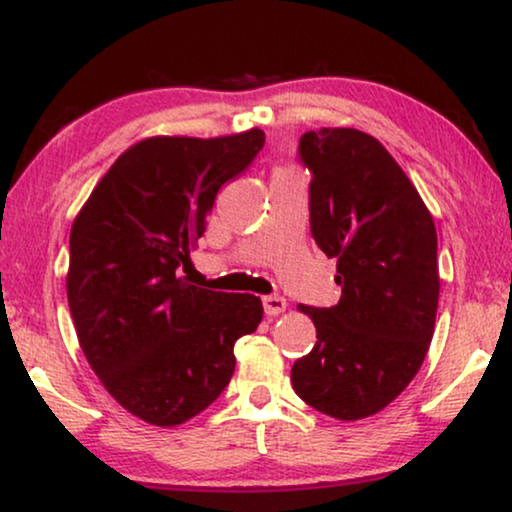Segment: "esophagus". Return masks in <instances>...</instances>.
<instances>
[{"label":"esophagus","mask_w":512,"mask_h":512,"mask_svg":"<svg viewBox=\"0 0 512 512\" xmlns=\"http://www.w3.org/2000/svg\"><path fill=\"white\" fill-rule=\"evenodd\" d=\"M263 310L268 317H277V314H282L286 310V300L282 296H265Z\"/></svg>","instance_id":"obj_1"}]
</instances>
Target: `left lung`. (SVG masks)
<instances>
[{
    "instance_id": "obj_1",
    "label": "left lung",
    "mask_w": 512,
    "mask_h": 512,
    "mask_svg": "<svg viewBox=\"0 0 512 512\" xmlns=\"http://www.w3.org/2000/svg\"><path fill=\"white\" fill-rule=\"evenodd\" d=\"M310 167L312 237L338 261L333 307L298 310L317 345L293 363L296 394L328 417L354 422L387 408L429 352L438 312V237L408 174L375 137L321 128L300 137Z\"/></svg>"
}]
</instances>
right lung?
I'll use <instances>...</instances> for the list:
<instances>
[{
  "label": "right lung",
  "instance_id": "right-lung-1",
  "mask_svg": "<svg viewBox=\"0 0 512 512\" xmlns=\"http://www.w3.org/2000/svg\"><path fill=\"white\" fill-rule=\"evenodd\" d=\"M263 130L149 137L116 158L69 233L67 300L76 338L130 415L177 426L212 405L235 370V342L261 298L181 275L219 188L263 149Z\"/></svg>",
  "mask_w": 512,
  "mask_h": 512
}]
</instances>
